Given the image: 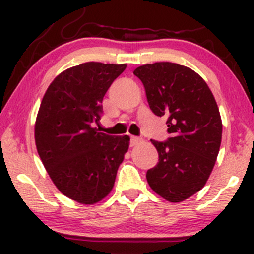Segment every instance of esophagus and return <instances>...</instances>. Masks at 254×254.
<instances>
[{
    "label": "esophagus",
    "instance_id": "34e87169",
    "mask_svg": "<svg viewBox=\"0 0 254 254\" xmlns=\"http://www.w3.org/2000/svg\"><path fill=\"white\" fill-rule=\"evenodd\" d=\"M142 141V138H139V137H136V136H131V138H130V142H131V145H136V144H138L139 142Z\"/></svg>",
    "mask_w": 254,
    "mask_h": 254
}]
</instances>
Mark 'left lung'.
I'll list each match as a JSON object with an SVG mask.
<instances>
[{"mask_svg": "<svg viewBox=\"0 0 254 254\" xmlns=\"http://www.w3.org/2000/svg\"><path fill=\"white\" fill-rule=\"evenodd\" d=\"M133 74L143 83L150 110L167 118L171 137L151 143L159 162L147 172L155 193L172 203L202 190L216 162L222 139L220 110L202 76L171 62L144 64Z\"/></svg>", "mask_w": 254, "mask_h": 254, "instance_id": "8db88e82", "label": "left lung"}]
</instances>
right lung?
<instances>
[{"label": "right lung", "instance_id": "add662e5", "mask_svg": "<svg viewBox=\"0 0 254 254\" xmlns=\"http://www.w3.org/2000/svg\"><path fill=\"white\" fill-rule=\"evenodd\" d=\"M127 64L87 62L55 77L44 94L34 139L44 167L64 196L92 205L110 194L129 136L99 132L107 89Z\"/></svg>", "mask_w": 254, "mask_h": 254}]
</instances>
